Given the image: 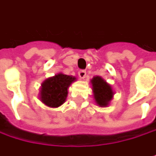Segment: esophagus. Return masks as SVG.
I'll list each match as a JSON object with an SVG mask.
<instances>
[{"label": "esophagus", "instance_id": "34e87169", "mask_svg": "<svg viewBox=\"0 0 156 156\" xmlns=\"http://www.w3.org/2000/svg\"><path fill=\"white\" fill-rule=\"evenodd\" d=\"M86 75H87L86 71H84V70H80V71H79V76L80 77L81 80L85 79V77H86Z\"/></svg>", "mask_w": 156, "mask_h": 156}]
</instances>
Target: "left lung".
<instances>
[{
    "label": "left lung",
    "mask_w": 156,
    "mask_h": 156,
    "mask_svg": "<svg viewBox=\"0 0 156 156\" xmlns=\"http://www.w3.org/2000/svg\"><path fill=\"white\" fill-rule=\"evenodd\" d=\"M93 91V98L96 104L101 107H106L113 99L114 91L110 84L103 77L96 76L90 80Z\"/></svg>",
    "instance_id": "8db88e82"
}]
</instances>
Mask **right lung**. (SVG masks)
Instances as JSON below:
<instances>
[{
	"mask_svg": "<svg viewBox=\"0 0 156 156\" xmlns=\"http://www.w3.org/2000/svg\"><path fill=\"white\" fill-rule=\"evenodd\" d=\"M76 79L73 76L59 73L49 77L41 83L40 99L49 107H58L62 105L67 96V89Z\"/></svg>",
	"mask_w": 156,
	"mask_h": 156,
	"instance_id": "add662e5",
	"label": "right lung"
}]
</instances>
